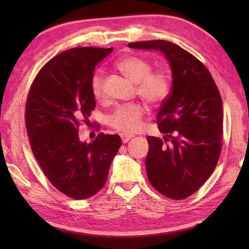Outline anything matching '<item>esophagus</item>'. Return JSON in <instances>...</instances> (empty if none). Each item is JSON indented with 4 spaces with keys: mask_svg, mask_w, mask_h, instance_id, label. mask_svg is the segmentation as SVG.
Wrapping results in <instances>:
<instances>
[{
    "mask_svg": "<svg viewBox=\"0 0 249 249\" xmlns=\"http://www.w3.org/2000/svg\"><path fill=\"white\" fill-rule=\"evenodd\" d=\"M120 138L124 143H126L130 139L133 138V135H127V134H120Z\"/></svg>",
    "mask_w": 249,
    "mask_h": 249,
    "instance_id": "1",
    "label": "esophagus"
}]
</instances>
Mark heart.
Instances as JSON below:
<instances>
[{"label": "heart", "mask_w": 249, "mask_h": 249, "mask_svg": "<svg viewBox=\"0 0 249 249\" xmlns=\"http://www.w3.org/2000/svg\"><path fill=\"white\" fill-rule=\"evenodd\" d=\"M117 70L125 78L136 84V92L141 99L152 106L160 105L170 91V79L163 71H154L150 62L141 57L130 55L124 57L116 63ZM94 99L101 101L105 97V73L96 71L90 82ZM145 108L139 103L118 107L108 117V124L115 131L135 133L141 129Z\"/></svg>", "instance_id": "b5f03b06"}]
</instances>
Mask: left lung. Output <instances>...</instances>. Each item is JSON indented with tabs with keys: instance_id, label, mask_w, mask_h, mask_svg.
<instances>
[{
	"instance_id": "8db88e82",
	"label": "left lung",
	"mask_w": 249,
	"mask_h": 249,
	"mask_svg": "<svg viewBox=\"0 0 249 249\" xmlns=\"http://www.w3.org/2000/svg\"><path fill=\"white\" fill-rule=\"evenodd\" d=\"M159 50L172 71L170 94L157 115L163 139L147 136L145 167L150 185L164 196L185 199L212 175L222 148V101L212 74L189 52L166 40L131 42Z\"/></svg>"
}]
</instances>
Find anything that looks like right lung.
I'll list each match as a JSON object with an SVG mask.
<instances>
[{"mask_svg": "<svg viewBox=\"0 0 249 249\" xmlns=\"http://www.w3.org/2000/svg\"><path fill=\"white\" fill-rule=\"evenodd\" d=\"M112 51L83 47L60 53L43 65L28 93L25 120L35 159L51 184L74 199L102 189L122 145L117 134L100 133L90 143L79 139V126L90 124L95 108L94 69Z\"/></svg>", "mask_w": 249, "mask_h": 249, "instance_id": "add662e5", "label": "right lung"}]
</instances>
